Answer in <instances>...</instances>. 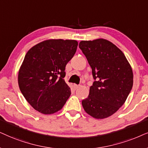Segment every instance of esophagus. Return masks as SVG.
<instances>
[{
	"label": "esophagus",
	"mask_w": 148,
	"mask_h": 148,
	"mask_svg": "<svg viewBox=\"0 0 148 148\" xmlns=\"http://www.w3.org/2000/svg\"><path fill=\"white\" fill-rule=\"evenodd\" d=\"M74 88H75V89H78V88L80 86V85H78V84H74Z\"/></svg>",
	"instance_id": "1"
}]
</instances>
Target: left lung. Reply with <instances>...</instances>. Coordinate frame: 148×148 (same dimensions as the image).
<instances>
[{
    "instance_id": "left-lung-1",
    "label": "left lung",
    "mask_w": 148,
    "mask_h": 148,
    "mask_svg": "<svg viewBox=\"0 0 148 148\" xmlns=\"http://www.w3.org/2000/svg\"><path fill=\"white\" fill-rule=\"evenodd\" d=\"M79 48L91 67L95 80L82 105L95 119H106L119 110L131 92L132 68L123 53L105 39L82 40Z\"/></svg>"
}]
</instances>
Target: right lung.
<instances>
[{
	"label": "right lung",
	"mask_w": 148,
	"mask_h": 148,
	"mask_svg": "<svg viewBox=\"0 0 148 148\" xmlns=\"http://www.w3.org/2000/svg\"><path fill=\"white\" fill-rule=\"evenodd\" d=\"M74 40H48L29 49L18 74L21 93L35 110L44 114L60 110L71 90L64 78L66 66L75 54Z\"/></svg>",
	"instance_id": "add662e5"
}]
</instances>
